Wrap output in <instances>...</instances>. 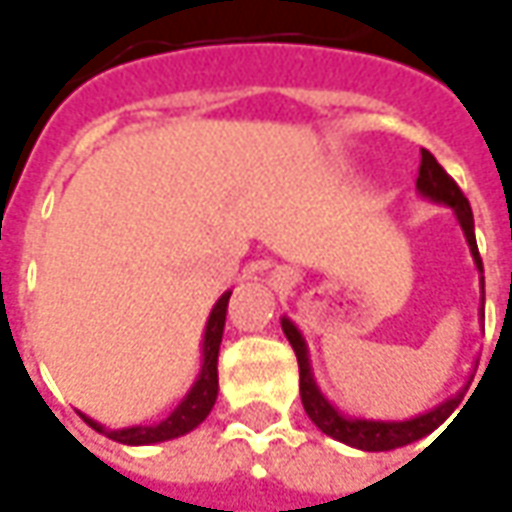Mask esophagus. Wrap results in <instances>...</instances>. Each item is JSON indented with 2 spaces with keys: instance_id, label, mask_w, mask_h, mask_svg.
Returning a JSON list of instances; mask_svg holds the SVG:
<instances>
[{
  "instance_id": "obj_1",
  "label": "esophagus",
  "mask_w": 512,
  "mask_h": 512,
  "mask_svg": "<svg viewBox=\"0 0 512 512\" xmlns=\"http://www.w3.org/2000/svg\"><path fill=\"white\" fill-rule=\"evenodd\" d=\"M272 278H275V286H280V289H289V286H295V280H298L295 278V272H289V269H278Z\"/></svg>"
}]
</instances>
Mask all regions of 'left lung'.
Segmentation results:
<instances>
[{
  "instance_id": "1",
  "label": "left lung",
  "mask_w": 512,
  "mask_h": 512,
  "mask_svg": "<svg viewBox=\"0 0 512 512\" xmlns=\"http://www.w3.org/2000/svg\"><path fill=\"white\" fill-rule=\"evenodd\" d=\"M415 191L430 200V203H438V206H447L450 212L456 214L458 226L464 232V240L470 246V255H473V263L478 269V283H481V295H484V266H481V257H478L476 246V223H473V209L467 203V197L461 194V189L456 186V180L438 166L433 154L427 148H421V168H418V180H415ZM478 315L484 318V298H481V309ZM280 326H283V335L289 338V344L298 355V369H300V401H303V410L312 418V424L321 430L323 435L341 441L346 447H355V450H364V453H387V450H398V447H407L412 441H421L427 435L438 430L453 412L461 404L464 392L470 387L476 369L470 372L467 384L458 389L456 395L444 398L441 404H435L433 410L418 412L412 418H404V421H387V418H361V415H346L341 412L326 395L323 389L318 387L315 381V372H312V361H309V344L303 338L295 321H289L286 315L280 318Z\"/></svg>"
}]
</instances>
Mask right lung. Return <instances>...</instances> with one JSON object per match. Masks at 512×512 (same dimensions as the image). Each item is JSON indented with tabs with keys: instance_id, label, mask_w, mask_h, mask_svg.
<instances>
[{
	"instance_id": "add662e5",
	"label": "right lung",
	"mask_w": 512,
	"mask_h": 512,
	"mask_svg": "<svg viewBox=\"0 0 512 512\" xmlns=\"http://www.w3.org/2000/svg\"><path fill=\"white\" fill-rule=\"evenodd\" d=\"M232 298V289L223 292L217 303L209 312V321H206V332H203V344H200V372L194 378V384L189 392L180 398V404L168 412L163 421L157 424H134V427H123V430H111L100 421H94L91 415L79 412L82 421L88 427H94L97 433H102L111 441H120L128 447H148V444H160V441H171V438H180V435L191 433L194 427H200L209 412H212L214 401H217V355H220V341H223V326H226V306Z\"/></svg>"
}]
</instances>
